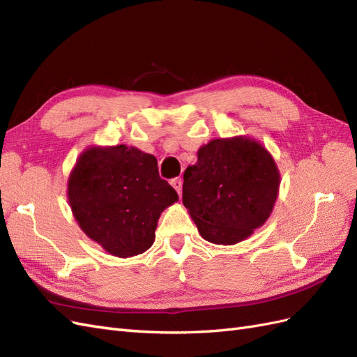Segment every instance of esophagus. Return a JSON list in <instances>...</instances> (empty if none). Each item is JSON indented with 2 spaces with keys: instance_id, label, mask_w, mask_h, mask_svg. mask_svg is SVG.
Instances as JSON below:
<instances>
[{
  "instance_id": "obj_1",
  "label": "esophagus",
  "mask_w": 357,
  "mask_h": 357,
  "mask_svg": "<svg viewBox=\"0 0 357 357\" xmlns=\"http://www.w3.org/2000/svg\"><path fill=\"white\" fill-rule=\"evenodd\" d=\"M171 185H172V188H174L176 190H177V193L178 195H181V189H183V180L178 177V178H174V180H171Z\"/></svg>"
}]
</instances>
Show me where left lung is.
I'll list each match as a JSON object with an SVG mask.
<instances>
[{"label": "left lung", "mask_w": 357, "mask_h": 357, "mask_svg": "<svg viewBox=\"0 0 357 357\" xmlns=\"http://www.w3.org/2000/svg\"><path fill=\"white\" fill-rule=\"evenodd\" d=\"M183 205L204 240L232 245L247 240L273 213L280 171L256 139L215 138L198 149L183 174Z\"/></svg>", "instance_id": "8db88e82"}]
</instances>
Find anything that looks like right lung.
Returning <instances> with one entry per match:
<instances>
[{
	"label": "right lung",
	"instance_id": "right-lung-1",
	"mask_svg": "<svg viewBox=\"0 0 357 357\" xmlns=\"http://www.w3.org/2000/svg\"><path fill=\"white\" fill-rule=\"evenodd\" d=\"M67 197L80 229L107 253L132 257L152 247L160 213L178 201L153 155L134 146H92L75 162Z\"/></svg>",
	"mask_w": 357,
	"mask_h": 357
}]
</instances>
